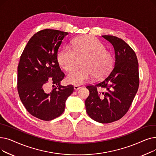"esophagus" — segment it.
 <instances>
[{
  "label": "esophagus",
  "mask_w": 156,
  "mask_h": 156,
  "mask_svg": "<svg viewBox=\"0 0 156 156\" xmlns=\"http://www.w3.org/2000/svg\"><path fill=\"white\" fill-rule=\"evenodd\" d=\"M81 87L80 85H75L74 86V89L75 90H78L80 88H81Z\"/></svg>",
  "instance_id": "esophagus-1"
}]
</instances>
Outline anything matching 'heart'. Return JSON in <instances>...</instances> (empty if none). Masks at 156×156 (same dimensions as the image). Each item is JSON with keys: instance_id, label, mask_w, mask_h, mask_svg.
Returning <instances> with one entry per match:
<instances>
[{"instance_id": "b5f03b06", "label": "heart", "mask_w": 156, "mask_h": 156, "mask_svg": "<svg viewBox=\"0 0 156 156\" xmlns=\"http://www.w3.org/2000/svg\"><path fill=\"white\" fill-rule=\"evenodd\" d=\"M69 48L65 47L57 53L59 65L69 71L78 67L81 61L83 67L69 73L68 83L81 85L93 77L95 80H101L111 71L114 62L112 55L95 37H78L69 44Z\"/></svg>"}]
</instances>
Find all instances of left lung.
Segmentation results:
<instances>
[{
    "label": "left lung",
    "mask_w": 156,
    "mask_h": 156,
    "mask_svg": "<svg viewBox=\"0 0 156 156\" xmlns=\"http://www.w3.org/2000/svg\"><path fill=\"white\" fill-rule=\"evenodd\" d=\"M113 46L114 66L104 80L87 88L85 100L88 115L101 123H109L125 115L139 86L138 63L133 49L124 40L112 35H102Z\"/></svg>",
    "instance_id": "obj_1"
}]
</instances>
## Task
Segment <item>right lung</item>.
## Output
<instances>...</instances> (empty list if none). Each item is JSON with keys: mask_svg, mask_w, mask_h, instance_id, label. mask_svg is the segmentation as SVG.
Masks as SVG:
<instances>
[{"mask_svg": "<svg viewBox=\"0 0 156 156\" xmlns=\"http://www.w3.org/2000/svg\"><path fill=\"white\" fill-rule=\"evenodd\" d=\"M68 32L45 29L33 36L20 57L18 66V91L24 108L33 116L50 121L61 116L72 85L62 86L64 77L57 59L58 49ZM49 82L56 85L44 92Z\"/></svg>", "mask_w": 156, "mask_h": 156, "instance_id": "obj_1", "label": "right lung"}]
</instances>
